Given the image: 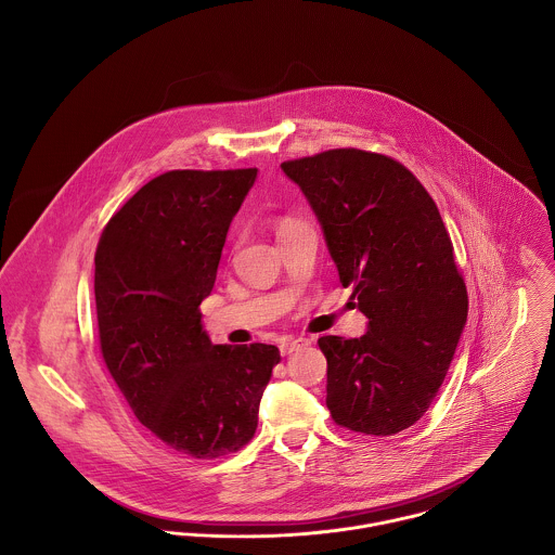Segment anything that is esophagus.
Segmentation results:
<instances>
[{"instance_id":"1","label":"esophagus","mask_w":555,"mask_h":555,"mask_svg":"<svg viewBox=\"0 0 555 555\" xmlns=\"http://www.w3.org/2000/svg\"><path fill=\"white\" fill-rule=\"evenodd\" d=\"M306 346H310L308 337H291V339H284L280 344V350H282V354H291V352H295L299 348H306Z\"/></svg>"}]
</instances>
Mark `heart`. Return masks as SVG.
Masks as SVG:
<instances>
[{"label":"heart","instance_id":"b5f03b06","mask_svg":"<svg viewBox=\"0 0 555 555\" xmlns=\"http://www.w3.org/2000/svg\"><path fill=\"white\" fill-rule=\"evenodd\" d=\"M291 224H295V220H288V218H286V220H282V222H280V224H278V233H280V231H282V229H286V227H291Z\"/></svg>","mask_w":555,"mask_h":555}]
</instances>
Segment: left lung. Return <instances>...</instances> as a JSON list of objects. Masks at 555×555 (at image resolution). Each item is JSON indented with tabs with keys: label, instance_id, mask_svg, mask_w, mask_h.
Returning a JSON list of instances; mask_svg holds the SVG:
<instances>
[{
	"label": "left lung",
	"instance_id": "8db88e82",
	"mask_svg": "<svg viewBox=\"0 0 555 555\" xmlns=\"http://www.w3.org/2000/svg\"><path fill=\"white\" fill-rule=\"evenodd\" d=\"M308 198L344 288L367 317L361 337L318 339L337 425L391 436L438 393L468 320V293L436 203L396 159L331 150L282 164Z\"/></svg>",
	"mask_w": 555,
	"mask_h": 555
}]
</instances>
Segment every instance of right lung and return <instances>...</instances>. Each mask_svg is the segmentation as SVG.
<instances>
[{"label":"right lung","mask_w":555,"mask_h":555,"mask_svg":"<svg viewBox=\"0 0 555 555\" xmlns=\"http://www.w3.org/2000/svg\"><path fill=\"white\" fill-rule=\"evenodd\" d=\"M256 175L164 172L111 218L95 249L104 363L134 416L166 449L194 460L235 453L251 440L280 363L269 344H214L198 310Z\"/></svg>","instance_id":"add662e5"}]
</instances>
